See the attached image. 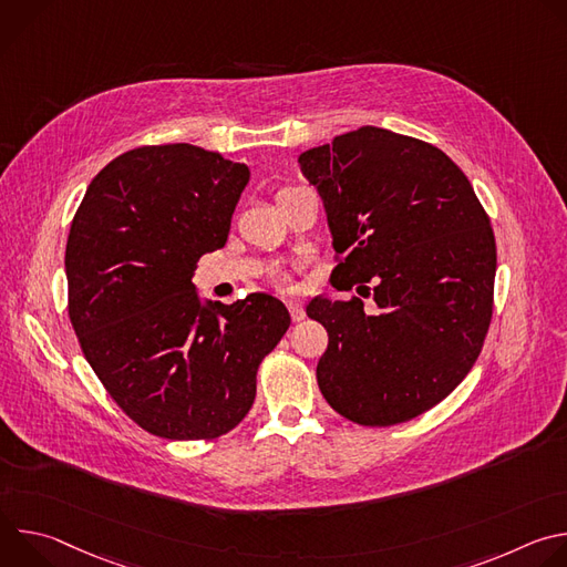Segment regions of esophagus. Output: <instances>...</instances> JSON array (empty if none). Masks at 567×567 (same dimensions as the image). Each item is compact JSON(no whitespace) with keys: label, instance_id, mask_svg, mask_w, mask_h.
I'll return each mask as SVG.
<instances>
[{"label":"esophagus","instance_id":"34e87169","mask_svg":"<svg viewBox=\"0 0 567 567\" xmlns=\"http://www.w3.org/2000/svg\"><path fill=\"white\" fill-rule=\"evenodd\" d=\"M287 309H289L293 322H300V320H305V316H307L305 309L300 307V302H296V300H289V302H287Z\"/></svg>","mask_w":567,"mask_h":567}]
</instances>
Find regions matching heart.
<instances>
[{"label": "heart", "instance_id": "1", "mask_svg": "<svg viewBox=\"0 0 567 567\" xmlns=\"http://www.w3.org/2000/svg\"><path fill=\"white\" fill-rule=\"evenodd\" d=\"M276 287H278L280 291H289V289H291V280H289L287 276H280V278L276 280Z\"/></svg>", "mask_w": 567, "mask_h": 567}]
</instances>
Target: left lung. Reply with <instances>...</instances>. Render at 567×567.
Segmentation results:
<instances>
[{
	"instance_id": "8db88e82",
	"label": "left lung",
	"mask_w": 567,
	"mask_h": 567,
	"mask_svg": "<svg viewBox=\"0 0 567 567\" xmlns=\"http://www.w3.org/2000/svg\"><path fill=\"white\" fill-rule=\"evenodd\" d=\"M298 161L328 210L332 285L374 300L309 302L330 337L318 388L361 426L415 420L460 385L489 332V215L453 161L413 136L365 125Z\"/></svg>"
}]
</instances>
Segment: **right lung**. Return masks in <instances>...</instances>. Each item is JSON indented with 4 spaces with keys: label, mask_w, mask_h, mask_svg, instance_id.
<instances>
[{
    "label": "right lung",
    "mask_w": 567,
    "mask_h": 567,
    "mask_svg": "<svg viewBox=\"0 0 567 567\" xmlns=\"http://www.w3.org/2000/svg\"><path fill=\"white\" fill-rule=\"evenodd\" d=\"M249 168L188 143L143 145L92 179L64 254L69 318L116 406L166 440H215L254 406L289 330L269 293L202 307L193 274L226 245Z\"/></svg>",
    "instance_id": "obj_1"
}]
</instances>
